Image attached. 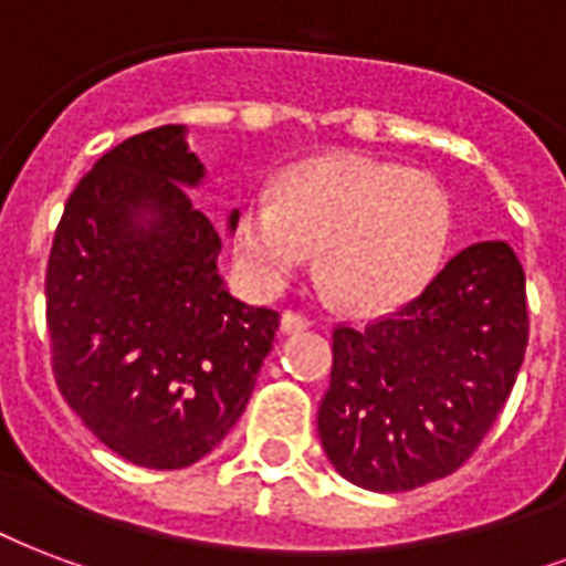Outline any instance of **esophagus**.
<instances>
[{"label": "esophagus", "instance_id": "34e87169", "mask_svg": "<svg viewBox=\"0 0 566 566\" xmlns=\"http://www.w3.org/2000/svg\"><path fill=\"white\" fill-rule=\"evenodd\" d=\"M313 322H310L307 316H301V313H292V310H286L283 316H280V331L283 334H292V331H304L310 328Z\"/></svg>", "mask_w": 566, "mask_h": 566}]
</instances>
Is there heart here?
<instances>
[{
    "mask_svg": "<svg viewBox=\"0 0 566 566\" xmlns=\"http://www.w3.org/2000/svg\"><path fill=\"white\" fill-rule=\"evenodd\" d=\"M450 199L420 169L358 155L307 160L277 193H253L232 211L229 238L244 277L277 295L322 248V277L355 307L411 298L439 268Z\"/></svg>",
    "mask_w": 566,
    "mask_h": 566,
    "instance_id": "heart-1",
    "label": "heart"
}]
</instances>
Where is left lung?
I'll use <instances>...</instances> for the list:
<instances>
[{
	"instance_id": "left-lung-1",
	"label": "left lung",
	"mask_w": 566,
	"mask_h": 566,
	"mask_svg": "<svg viewBox=\"0 0 566 566\" xmlns=\"http://www.w3.org/2000/svg\"><path fill=\"white\" fill-rule=\"evenodd\" d=\"M525 346V271L507 241H478L397 313L334 328L318 406L331 465L373 492L453 474L504 409Z\"/></svg>"
}]
</instances>
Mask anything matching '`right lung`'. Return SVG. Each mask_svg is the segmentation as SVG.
Returning a JSON list of instances; mask_svg holds the SVG:
<instances>
[{
    "instance_id": "right-lung-1",
    "label": "right lung",
    "mask_w": 566,
    "mask_h": 566,
    "mask_svg": "<svg viewBox=\"0 0 566 566\" xmlns=\"http://www.w3.org/2000/svg\"><path fill=\"white\" fill-rule=\"evenodd\" d=\"M185 137L151 127L106 151L65 202L46 262L62 397L113 453L160 471L227 439L280 328L274 310L223 286L218 229L187 193L206 167Z\"/></svg>"
}]
</instances>
